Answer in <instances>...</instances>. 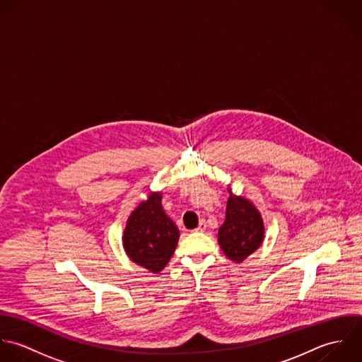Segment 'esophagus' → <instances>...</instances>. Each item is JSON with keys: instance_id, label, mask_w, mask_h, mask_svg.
<instances>
[{"instance_id": "34e87169", "label": "esophagus", "mask_w": 362, "mask_h": 362, "mask_svg": "<svg viewBox=\"0 0 362 362\" xmlns=\"http://www.w3.org/2000/svg\"><path fill=\"white\" fill-rule=\"evenodd\" d=\"M206 228H207L206 221H202V222L199 223V226H197L194 230H196V232H204V230H206Z\"/></svg>"}]
</instances>
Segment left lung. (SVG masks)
Instances as JSON below:
<instances>
[{"instance_id": "obj_1", "label": "left lung", "mask_w": 362, "mask_h": 362, "mask_svg": "<svg viewBox=\"0 0 362 362\" xmlns=\"http://www.w3.org/2000/svg\"><path fill=\"white\" fill-rule=\"evenodd\" d=\"M228 192L226 214L218 230V243L228 259L242 263L260 247L264 239V223L252 202L235 196L230 189Z\"/></svg>"}]
</instances>
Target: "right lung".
Instances as JSON below:
<instances>
[{"label": "right lung", "mask_w": 362, "mask_h": 362, "mask_svg": "<svg viewBox=\"0 0 362 362\" xmlns=\"http://www.w3.org/2000/svg\"><path fill=\"white\" fill-rule=\"evenodd\" d=\"M160 200V193H151L132 213L123 233L127 256L151 273L163 270L179 240V229L165 214Z\"/></svg>", "instance_id": "obj_1"}]
</instances>
